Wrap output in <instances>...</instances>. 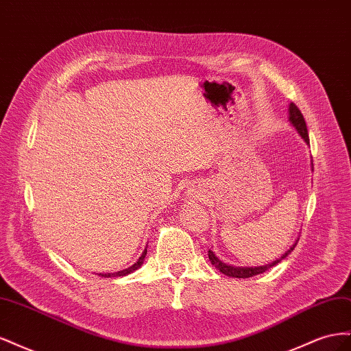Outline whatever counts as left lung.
I'll use <instances>...</instances> for the list:
<instances>
[{"label":"left lung","mask_w":351,"mask_h":351,"mask_svg":"<svg viewBox=\"0 0 351 351\" xmlns=\"http://www.w3.org/2000/svg\"><path fill=\"white\" fill-rule=\"evenodd\" d=\"M289 121L293 124V127L297 130V133H299V134L303 137V141H304L306 143H309V133H307L306 121H304V119H303V115H302L300 110L297 108V105L293 104V102L289 105ZM295 244H297V241L293 244V246H291L289 250H287V252L282 254V256H281L280 259L274 261V262H271V263H268V265H263V267H254V268H253V267H250V268H247V267H231V265H227V263H224L222 261H219V259L215 256V253L212 252L210 249L208 250V256H209L210 263L214 265V267H215L219 272L227 275V277L250 278V277H254V275H258V274H262V272H265V271H268L269 268L274 267V265H277V263H280L282 259H285V258L289 256V254L294 250Z\"/></svg>","instance_id":"8db88e82"}]
</instances>
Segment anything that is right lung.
<instances>
[{
    "mask_svg": "<svg viewBox=\"0 0 351 351\" xmlns=\"http://www.w3.org/2000/svg\"><path fill=\"white\" fill-rule=\"evenodd\" d=\"M146 253H147V250L145 249V250H143V253H142V256H141L139 259H137V262H134L130 268L123 269V271H119V272H114V274H99V275H101V277H105V278H111V277H124V275H129V274L134 272L136 269H139V268L142 267V263H143V261H145Z\"/></svg>",
    "mask_w": 351,
    "mask_h": 351,
    "instance_id": "add662e5",
    "label": "right lung"
}]
</instances>
